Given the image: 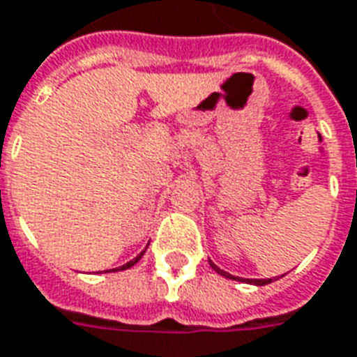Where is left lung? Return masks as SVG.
Wrapping results in <instances>:
<instances>
[{
  "label": "left lung",
  "instance_id": "8db88e82",
  "mask_svg": "<svg viewBox=\"0 0 357 357\" xmlns=\"http://www.w3.org/2000/svg\"><path fill=\"white\" fill-rule=\"evenodd\" d=\"M210 262V268L214 269L216 273H220V275L227 277V279H233V281H241V283H250V284H258V287H262V284H268L271 283V279H245V277H235L231 275V273H227V271H224V269H220L216 266V264L212 262V260H208Z\"/></svg>",
  "mask_w": 357,
  "mask_h": 357
}]
</instances>
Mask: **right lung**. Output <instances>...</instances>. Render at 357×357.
I'll list each match as a JSON object with an SVG mask.
<instances>
[{
	"label": "right lung",
	"instance_id": "right-lung-1",
	"mask_svg": "<svg viewBox=\"0 0 357 357\" xmlns=\"http://www.w3.org/2000/svg\"><path fill=\"white\" fill-rule=\"evenodd\" d=\"M145 250H147V248H145ZM145 250H143V252H141V255L135 256V258H133V260H130V262H128V264H124V266H120V268H114V269H107V271H105V273H109V271H124V269L132 268V266H135V264L139 262V260H141V256L145 255Z\"/></svg>",
	"mask_w": 357,
	"mask_h": 357
}]
</instances>
